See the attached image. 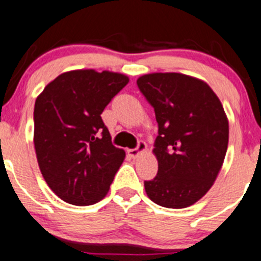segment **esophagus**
Masks as SVG:
<instances>
[{
    "label": "esophagus",
    "instance_id": "34e87169",
    "mask_svg": "<svg viewBox=\"0 0 261 261\" xmlns=\"http://www.w3.org/2000/svg\"><path fill=\"white\" fill-rule=\"evenodd\" d=\"M145 150H147V144L144 142H139L138 147L134 148V149H128V154L133 158H136L142 154V153H144Z\"/></svg>",
    "mask_w": 261,
    "mask_h": 261
}]
</instances>
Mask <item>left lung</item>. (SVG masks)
<instances>
[{"label": "left lung", "instance_id": "1", "mask_svg": "<svg viewBox=\"0 0 261 261\" xmlns=\"http://www.w3.org/2000/svg\"><path fill=\"white\" fill-rule=\"evenodd\" d=\"M136 84L158 123V172L144 181L145 192L164 207H188L207 193L223 166L229 139L223 106L206 82L181 73H150Z\"/></svg>", "mask_w": 261, "mask_h": 261}]
</instances>
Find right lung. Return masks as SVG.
I'll use <instances>...</instances> for the list:
<instances>
[{"label": "right lung", "instance_id": "add662e5", "mask_svg": "<svg viewBox=\"0 0 261 261\" xmlns=\"http://www.w3.org/2000/svg\"><path fill=\"white\" fill-rule=\"evenodd\" d=\"M128 84L121 73H62L36 99L35 142L41 174L63 201L89 206L107 196L125 160L100 114Z\"/></svg>", "mask_w": 261, "mask_h": 261}]
</instances>
